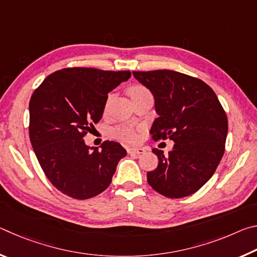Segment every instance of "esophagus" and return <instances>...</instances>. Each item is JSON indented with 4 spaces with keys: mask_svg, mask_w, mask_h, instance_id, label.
Returning a JSON list of instances; mask_svg holds the SVG:
<instances>
[{
    "mask_svg": "<svg viewBox=\"0 0 257 257\" xmlns=\"http://www.w3.org/2000/svg\"><path fill=\"white\" fill-rule=\"evenodd\" d=\"M145 150L142 149V147H130V149H128L129 154H143Z\"/></svg>",
    "mask_w": 257,
    "mask_h": 257,
    "instance_id": "esophagus-1",
    "label": "esophagus"
}]
</instances>
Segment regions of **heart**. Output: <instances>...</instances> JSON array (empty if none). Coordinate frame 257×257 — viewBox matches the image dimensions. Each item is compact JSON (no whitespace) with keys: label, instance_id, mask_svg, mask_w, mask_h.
Wrapping results in <instances>:
<instances>
[{"label":"heart","instance_id":"heart-1","mask_svg":"<svg viewBox=\"0 0 257 257\" xmlns=\"http://www.w3.org/2000/svg\"><path fill=\"white\" fill-rule=\"evenodd\" d=\"M146 90H147V88L143 85L135 84V85H130L128 87L127 93L133 99L134 97H136L137 95L144 93V92H146ZM113 134H114V136L116 138H119V139H121V141H124V142H134V141H136V138H137L136 134H135L134 130L129 127H125V125L115 128Z\"/></svg>","mask_w":257,"mask_h":257}]
</instances>
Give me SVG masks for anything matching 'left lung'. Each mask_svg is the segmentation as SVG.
<instances>
[{"label": "left lung", "instance_id": "1", "mask_svg": "<svg viewBox=\"0 0 257 257\" xmlns=\"http://www.w3.org/2000/svg\"><path fill=\"white\" fill-rule=\"evenodd\" d=\"M155 99L158 118L152 138L171 139L168 154L154 149L159 164L147 172V182L169 198L196 193L215 172L222 159L228 119L215 93L198 78L172 70L133 71Z\"/></svg>", "mask_w": 257, "mask_h": 257}]
</instances>
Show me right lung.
Returning a JSON list of instances; mask_svg holds the SVG:
<instances>
[{"label":"right lung","mask_w":257,"mask_h":257,"mask_svg":"<svg viewBox=\"0 0 257 257\" xmlns=\"http://www.w3.org/2000/svg\"><path fill=\"white\" fill-rule=\"evenodd\" d=\"M130 76V71L66 68L47 76L33 93L30 143L47 179L67 196H97L127 154L119 143L106 141L94 149L84 137L102 119L107 94Z\"/></svg>","instance_id":"right-lung-1"}]
</instances>
